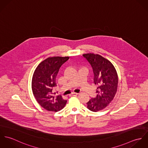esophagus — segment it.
<instances>
[{
    "label": "esophagus",
    "instance_id": "esophagus-1",
    "mask_svg": "<svg viewBox=\"0 0 148 148\" xmlns=\"http://www.w3.org/2000/svg\"><path fill=\"white\" fill-rule=\"evenodd\" d=\"M78 94H79V93H75V92H73V93H71V94H70L69 96L70 97H71V96H77Z\"/></svg>",
    "mask_w": 148,
    "mask_h": 148
}]
</instances>
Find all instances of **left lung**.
<instances>
[{
    "label": "left lung",
    "instance_id": "left-lung-1",
    "mask_svg": "<svg viewBox=\"0 0 148 148\" xmlns=\"http://www.w3.org/2000/svg\"><path fill=\"white\" fill-rule=\"evenodd\" d=\"M83 56L92 68L93 82L97 86V95L86 103L87 108L92 112H97L105 108L113 99L117 89V74L113 64L101 56L86 53Z\"/></svg>",
    "mask_w": 148,
    "mask_h": 148
}]
</instances>
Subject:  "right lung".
Instances as JSON below:
<instances>
[{"label": "right lung", "instance_id": "1", "mask_svg": "<svg viewBox=\"0 0 148 148\" xmlns=\"http://www.w3.org/2000/svg\"><path fill=\"white\" fill-rule=\"evenodd\" d=\"M69 57L55 56L42 61L36 68L32 80V89L38 103L48 111L62 110L66 103L62 95L55 96L53 89L61 66Z\"/></svg>", "mask_w": 148, "mask_h": 148}]
</instances>
